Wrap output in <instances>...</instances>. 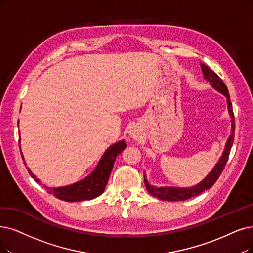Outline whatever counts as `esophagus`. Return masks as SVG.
Returning <instances> with one entry per match:
<instances>
[{"mask_svg": "<svg viewBox=\"0 0 253 253\" xmlns=\"http://www.w3.org/2000/svg\"><path fill=\"white\" fill-rule=\"evenodd\" d=\"M130 136H132V138L133 139H136V140H138V139H140L141 138V129L139 128V127H133L132 129H130Z\"/></svg>", "mask_w": 253, "mask_h": 253, "instance_id": "esophagus-1", "label": "esophagus"}]
</instances>
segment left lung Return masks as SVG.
Instances as JSON below:
<instances>
[{
  "label": "left lung",
  "mask_w": 253,
  "mask_h": 253,
  "mask_svg": "<svg viewBox=\"0 0 253 253\" xmlns=\"http://www.w3.org/2000/svg\"><path fill=\"white\" fill-rule=\"evenodd\" d=\"M201 69H203V74L204 78L210 82L211 86L215 88L217 91L223 94L226 97L227 100V108H228V113L231 118V133L229 138L227 139V142L225 144V148L223 154H222L221 158L219 159L218 163L215 165V167L211 169V172L206 176L204 180H201L199 184L196 186L190 187V188H176V187H155V186H150L149 183L147 181L145 175H144V183L146 186L147 191L149 192V194L153 196L161 199V200H167V201H184L186 199H189L193 196H196L200 193H203L204 191L211 188L219 176L221 175L222 171H223L227 160L229 157L230 149L232 146V143H234V138H235V116H234V111H232V105L230 103V98H229V93L226 85L223 83L219 76L213 72L210 67L207 65L200 63Z\"/></svg>",
  "instance_id": "obj_1"
}]
</instances>
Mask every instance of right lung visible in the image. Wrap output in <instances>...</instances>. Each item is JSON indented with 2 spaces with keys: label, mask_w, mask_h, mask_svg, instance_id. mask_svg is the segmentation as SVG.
Wrapping results in <instances>:
<instances>
[{
  "label": "right lung",
  "mask_w": 253,
  "mask_h": 253,
  "mask_svg": "<svg viewBox=\"0 0 253 253\" xmlns=\"http://www.w3.org/2000/svg\"><path fill=\"white\" fill-rule=\"evenodd\" d=\"M126 147V144L125 142V140L118 141V142H116L115 144L111 145L105 151L102 159L99 160L95 169L82 180L77 181V183L73 185L64 186V187L49 188L44 186V188L47 190L48 193L53 194L55 197L64 201H72V203H74V201H83V200L93 199L104 193L109 176L111 174V171H112L113 165L115 163L116 157ZM22 157L25 162L23 154H22ZM25 165H27L26 162H25ZM28 170H29V173L31 174V176L34 178L36 183L42 185L40 184V180L36 178V176L31 172V170L29 168Z\"/></svg>",
  "instance_id": "obj_1"
}]
</instances>
